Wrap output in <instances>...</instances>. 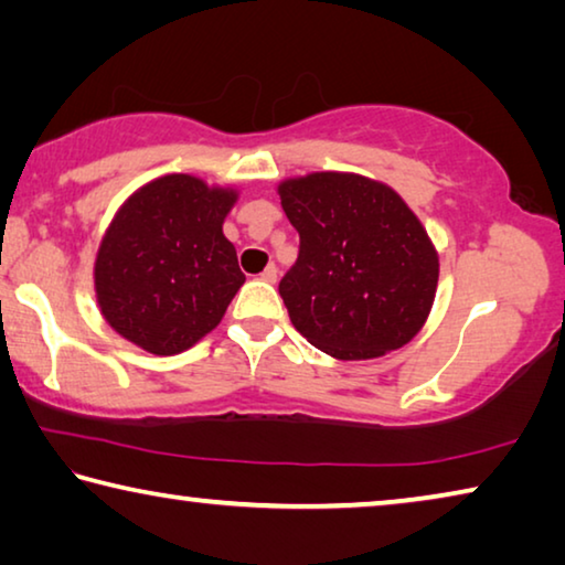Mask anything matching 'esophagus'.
I'll use <instances>...</instances> for the list:
<instances>
[{
    "mask_svg": "<svg viewBox=\"0 0 565 565\" xmlns=\"http://www.w3.org/2000/svg\"><path fill=\"white\" fill-rule=\"evenodd\" d=\"M276 274H279V269H276V264H269V266H266V269L259 274V279L274 284V281H276Z\"/></svg>",
    "mask_w": 565,
    "mask_h": 565,
    "instance_id": "obj_1",
    "label": "esophagus"
}]
</instances>
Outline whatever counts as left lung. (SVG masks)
I'll use <instances>...</instances> for the list:
<instances>
[{
	"instance_id": "left-lung-1",
	"label": "left lung",
	"mask_w": 565,
	"mask_h": 565,
	"mask_svg": "<svg viewBox=\"0 0 565 565\" xmlns=\"http://www.w3.org/2000/svg\"><path fill=\"white\" fill-rule=\"evenodd\" d=\"M279 194L299 232V259L279 284L296 331L343 361L414 339L431 311L438 256L404 199L339 171L289 179Z\"/></svg>"
}]
</instances>
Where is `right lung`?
<instances>
[{
    "label": "right lung",
    "mask_w": 565,
    "mask_h": 565,
    "mask_svg": "<svg viewBox=\"0 0 565 565\" xmlns=\"http://www.w3.org/2000/svg\"><path fill=\"white\" fill-rule=\"evenodd\" d=\"M236 194L169 174L127 199L102 238L94 286L109 327L157 356L179 353L222 321L244 284L222 232Z\"/></svg>",
    "instance_id": "right-lung-1"
}]
</instances>
